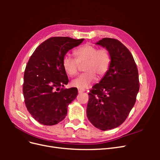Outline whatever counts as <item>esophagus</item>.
<instances>
[{"label":"esophagus","mask_w":160,"mask_h":160,"mask_svg":"<svg viewBox=\"0 0 160 160\" xmlns=\"http://www.w3.org/2000/svg\"><path fill=\"white\" fill-rule=\"evenodd\" d=\"M85 91V90L84 89H78V92H79V93H83V92H84Z\"/></svg>","instance_id":"1"}]
</instances>
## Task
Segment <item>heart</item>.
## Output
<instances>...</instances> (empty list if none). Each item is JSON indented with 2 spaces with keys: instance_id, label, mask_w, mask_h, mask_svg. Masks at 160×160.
I'll return each instance as SVG.
<instances>
[{
  "instance_id": "b5f03b06",
  "label": "heart",
  "mask_w": 160,
  "mask_h": 160,
  "mask_svg": "<svg viewBox=\"0 0 160 160\" xmlns=\"http://www.w3.org/2000/svg\"><path fill=\"white\" fill-rule=\"evenodd\" d=\"M75 58L65 55L62 59V66L67 74L74 76L77 74L79 69V65L83 67L85 71L76 79H73L71 84L73 87L81 89L89 88L96 79H101L107 74L111 62V56L108 49L98 47L89 43L81 45L74 51Z\"/></svg>"
}]
</instances>
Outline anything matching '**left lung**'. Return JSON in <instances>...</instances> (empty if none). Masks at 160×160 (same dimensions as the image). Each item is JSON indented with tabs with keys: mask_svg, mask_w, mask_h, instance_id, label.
Returning <instances> with one entry per match:
<instances>
[{
	"mask_svg": "<svg viewBox=\"0 0 160 160\" xmlns=\"http://www.w3.org/2000/svg\"><path fill=\"white\" fill-rule=\"evenodd\" d=\"M96 44L111 56L110 68L89 93L87 116L101 130L117 128L126 119L139 89L138 70L129 49L115 38H103Z\"/></svg>",
	"mask_w": 160,
	"mask_h": 160,
	"instance_id": "left-lung-1",
	"label": "left lung"
}]
</instances>
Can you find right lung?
Here are the masks:
<instances>
[{
  "instance_id": "right-lung-1",
  "label": "right lung",
  "mask_w": 160,
  "mask_h": 160,
  "mask_svg": "<svg viewBox=\"0 0 160 160\" xmlns=\"http://www.w3.org/2000/svg\"><path fill=\"white\" fill-rule=\"evenodd\" d=\"M83 40L51 37L31 56L24 73L22 91L27 110L38 123L52 125L66 117L68 105L76 98L78 91L76 88H62L69 82L62 59Z\"/></svg>"
}]
</instances>
